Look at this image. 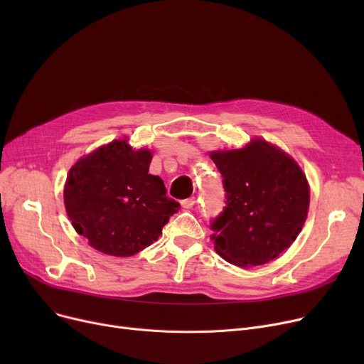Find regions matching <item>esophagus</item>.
Masks as SVG:
<instances>
[{"label":"esophagus","instance_id":"esophagus-1","mask_svg":"<svg viewBox=\"0 0 364 364\" xmlns=\"http://www.w3.org/2000/svg\"><path fill=\"white\" fill-rule=\"evenodd\" d=\"M195 203H196V199H195V198H188V199L181 200V205H183L184 209H192V208L195 206Z\"/></svg>","mask_w":364,"mask_h":364}]
</instances>
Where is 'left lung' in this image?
Wrapping results in <instances>:
<instances>
[{"label": "left lung", "instance_id": "8db88e82", "mask_svg": "<svg viewBox=\"0 0 364 364\" xmlns=\"http://www.w3.org/2000/svg\"><path fill=\"white\" fill-rule=\"evenodd\" d=\"M225 206L213 220L217 254L237 267L262 265L295 242L307 218L310 188L296 162L264 140L214 151Z\"/></svg>", "mask_w": 364, "mask_h": 364}]
</instances>
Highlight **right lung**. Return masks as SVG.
<instances>
[{"instance_id": "obj_1", "label": "right lung", "mask_w": 364, "mask_h": 364, "mask_svg": "<svg viewBox=\"0 0 364 364\" xmlns=\"http://www.w3.org/2000/svg\"><path fill=\"white\" fill-rule=\"evenodd\" d=\"M151 153L114 140L76 162L66 178L65 206L76 233L103 254L131 257L162 235L180 203L149 174Z\"/></svg>"}]
</instances>
